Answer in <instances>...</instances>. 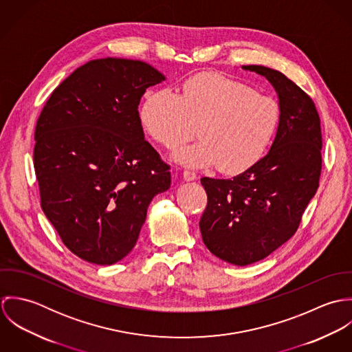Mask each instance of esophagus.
<instances>
[{"mask_svg":"<svg viewBox=\"0 0 352 352\" xmlns=\"http://www.w3.org/2000/svg\"><path fill=\"white\" fill-rule=\"evenodd\" d=\"M183 177L186 182H194V180H197V173L191 172V170H184Z\"/></svg>","mask_w":352,"mask_h":352,"instance_id":"1","label":"esophagus"}]
</instances>
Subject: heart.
<instances>
[{"label": "heart", "mask_w": 352, "mask_h": 352, "mask_svg": "<svg viewBox=\"0 0 352 352\" xmlns=\"http://www.w3.org/2000/svg\"><path fill=\"white\" fill-rule=\"evenodd\" d=\"M141 119L151 137L175 149L195 135L201 141L173 153L192 168L217 164L225 173L253 166L272 145L282 123L279 102L218 73L188 78L179 94L160 91L142 105Z\"/></svg>", "instance_id": "heart-1"}]
</instances>
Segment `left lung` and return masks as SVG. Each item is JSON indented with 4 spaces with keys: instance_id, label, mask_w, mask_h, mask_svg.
<instances>
[{
    "instance_id": "left-lung-1",
    "label": "left lung",
    "mask_w": 352,
    "mask_h": 352,
    "mask_svg": "<svg viewBox=\"0 0 352 352\" xmlns=\"http://www.w3.org/2000/svg\"><path fill=\"white\" fill-rule=\"evenodd\" d=\"M265 77L282 109L280 129L268 153L232 179L201 177L207 207L199 228L207 250L234 265L263 260L297 232L318 188L321 126L313 100L283 73L243 66Z\"/></svg>"
}]
</instances>
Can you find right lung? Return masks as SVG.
I'll list each match as a JSON object with an SVG mask.
<instances>
[{"mask_svg":"<svg viewBox=\"0 0 352 352\" xmlns=\"http://www.w3.org/2000/svg\"><path fill=\"white\" fill-rule=\"evenodd\" d=\"M162 81L142 60L94 59L59 84L41 112L34 166L42 208L85 261L126 257L151 199L170 187L169 165L145 141L138 112L146 89Z\"/></svg>","mask_w":352,"mask_h":352,"instance_id":"obj_1","label":"right lung"}]
</instances>
